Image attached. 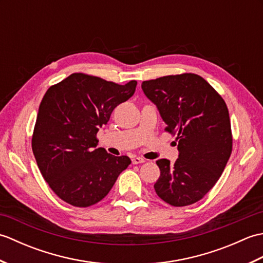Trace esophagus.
<instances>
[{"instance_id":"esophagus-1","label":"esophagus","mask_w":263,"mask_h":263,"mask_svg":"<svg viewBox=\"0 0 263 263\" xmlns=\"http://www.w3.org/2000/svg\"><path fill=\"white\" fill-rule=\"evenodd\" d=\"M144 160L143 158H141V157H133L132 158V164H135V165H137V164H142V163H144Z\"/></svg>"}]
</instances>
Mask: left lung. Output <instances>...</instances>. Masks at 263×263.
Wrapping results in <instances>:
<instances>
[{
    "instance_id": "8db88e82",
    "label": "left lung",
    "mask_w": 263,
    "mask_h": 263,
    "mask_svg": "<svg viewBox=\"0 0 263 263\" xmlns=\"http://www.w3.org/2000/svg\"><path fill=\"white\" fill-rule=\"evenodd\" d=\"M141 87L157 105L165 131L176 137L180 152L174 165L167 159L156 161L160 176L155 191L173 206L198 202L219 180L233 150L225 100L195 73L160 77Z\"/></svg>"
}]
</instances>
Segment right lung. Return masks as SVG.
I'll use <instances>...</instances> for the list:
<instances>
[{"instance_id":"obj_1","label":"right lung","mask_w":263,"mask_h":263,"mask_svg":"<svg viewBox=\"0 0 263 263\" xmlns=\"http://www.w3.org/2000/svg\"><path fill=\"white\" fill-rule=\"evenodd\" d=\"M136 87V80L119 85L72 73L44 95L31 148L44 180L64 202L79 208L96 204L131 164L127 156L115 157L95 147L99 127L116 106L132 97Z\"/></svg>"}]
</instances>
